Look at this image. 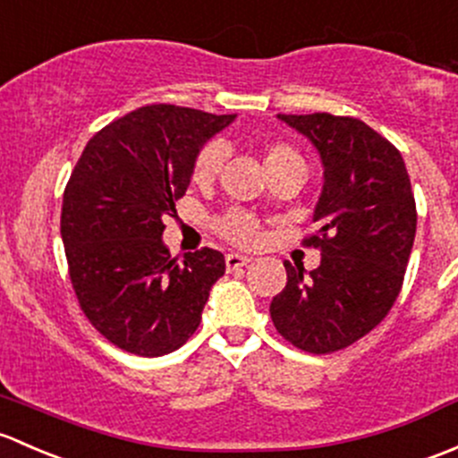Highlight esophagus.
<instances>
[{"mask_svg":"<svg viewBox=\"0 0 458 458\" xmlns=\"http://www.w3.org/2000/svg\"><path fill=\"white\" fill-rule=\"evenodd\" d=\"M251 262V258L242 256V253H227L225 264H227V271H235V268H242Z\"/></svg>","mask_w":458,"mask_h":458,"instance_id":"obj_1","label":"esophagus"}]
</instances>
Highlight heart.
Masks as SVG:
<instances>
[{"label":"heart","mask_w":458,"mask_h":458,"mask_svg":"<svg viewBox=\"0 0 458 458\" xmlns=\"http://www.w3.org/2000/svg\"><path fill=\"white\" fill-rule=\"evenodd\" d=\"M223 160H225V145L218 143V140L207 143L205 148L198 152V157L194 160V181L196 182L211 181V178L218 174ZM289 165H300V167H304V160H301V157L293 148L276 143V145H268V148L264 149V167H267V174L273 172V169L289 167ZM218 229L225 238L231 240V242L244 244V247L258 242V238H260V225H258V220L253 218V216L244 214V211H238V209L229 211V214L220 220Z\"/></svg>","instance_id":"b5f03b06"}]
</instances>
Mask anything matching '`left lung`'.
I'll list each match as a JSON object with an SVG mask.
<instances>
[{
    "mask_svg": "<svg viewBox=\"0 0 458 458\" xmlns=\"http://www.w3.org/2000/svg\"><path fill=\"white\" fill-rule=\"evenodd\" d=\"M310 140L324 167L313 211L319 267H286L271 301L277 333L306 352L342 351L388 315L402 291L417 233V207L405 163L390 140L351 116L277 114Z\"/></svg>",
    "mask_w": 458,
    "mask_h": 458,
    "instance_id": "left-lung-1",
    "label": "left lung"
}]
</instances>
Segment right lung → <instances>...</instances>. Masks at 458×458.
<instances>
[{
    "label": "right lung",
    "mask_w": 458,
    "mask_h": 458,
    "mask_svg": "<svg viewBox=\"0 0 458 458\" xmlns=\"http://www.w3.org/2000/svg\"><path fill=\"white\" fill-rule=\"evenodd\" d=\"M178 106H145L106 125L83 149L61 209V240L86 318L140 357L181 348L200 324L225 256L200 249L178 262L163 218L185 196L202 145L233 123Z\"/></svg>",
    "instance_id": "add662e5"
}]
</instances>
